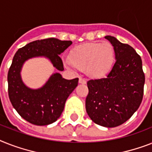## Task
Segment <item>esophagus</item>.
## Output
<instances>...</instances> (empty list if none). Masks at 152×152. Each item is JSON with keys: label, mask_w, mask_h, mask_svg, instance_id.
<instances>
[{"label": "esophagus", "mask_w": 152, "mask_h": 152, "mask_svg": "<svg viewBox=\"0 0 152 152\" xmlns=\"http://www.w3.org/2000/svg\"><path fill=\"white\" fill-rule=\"evenodd\" d=\"M79 83H82V84H85V83H87V80H86V79L80 77V78L79 79Z\"/></svg>", "instance_id": "obj_1"}]
</instances>
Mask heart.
Returning <instances> with one entry per match:
<instances>
[{"mask_svg":"<svg viewBox=\"0 0 152 152\" xmlns=\"http://www.w3.org/2000/svg\"><path fill=\"white\" fill-rule=\"evenodd\" d=\"M114 62L115 50L109 42H92L72 48L65 65L86 71L92 77L101 78L110 72Z\"/></svg>","mask_w":152,"mask_h":152,"instance_id":"obj_1","label":"heart"}]
</instances>
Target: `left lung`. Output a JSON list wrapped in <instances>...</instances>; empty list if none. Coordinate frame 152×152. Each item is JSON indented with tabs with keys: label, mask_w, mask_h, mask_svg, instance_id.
I'll return each instance as SVG.
<instances>
[{
	"label": "left lung",
	"mask_w": 152,
	"mask_h": 152,
	"mask_svg": "<svg viewBox=\"0 0 152 152\" xmlns=\"http://www.w3.org/2000/svg\"><path fill=\"white\" fill-rule=\"evenodd\" d=\"M114 48L116 61L105 78L87 82L86 110L96 124L105 127L122 125L142 102L145 76L141 58L129 44L104 37Z\"/></svg>",
	"instance_id": "left-lung-1"
}]
</instances>
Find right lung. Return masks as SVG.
<instances>
[{"label":"right lung","mask_w":152,"mask_h":152,"mask_svg":"<svg viewBox=\"0 0 152 152\" xmlns=\"http://www.w3.org/2000/svg\"><path fill=\"white\" fill-rule=\"evenodd\" d=\"M72 44L71 40L48 38L33 41L16 51L8 70V96L12 106L21 117L37 126L55 123L64 110L66 100L78 85V78L65 80L55 73L46 84L37 90L27 87L22 81L20 71L23 63L33 57L49 58L59 71L63 63L59 55Z\"/></svg>","instance_id":"1"}]
</instances>
